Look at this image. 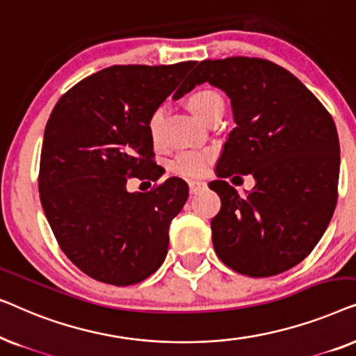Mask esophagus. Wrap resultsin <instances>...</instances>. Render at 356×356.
Returning <instances> with one entry per match:
<instances>
[{
  "mask_svg": "<svg viewBox=\"0 0 356 356\" xmlns=\"http://www.w3.org/2000/svg\"><path fill=\"white\" fill-rule=\"evenodd\" d=\"M206 188H207L206 181H196V179H194V181H189V193H191V194L201 193Z\"/></svg>",
  "mask_w": 356,
  "mask_h": 356,
  "instance_id": "34e87169",
  "label": "esophagus"
}]
</instances>
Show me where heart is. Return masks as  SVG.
Wrapping results in <instances>:
<instances>
[{
  "mask_svg": "<svg viewBox=\"0 0 356 356\" xmlns=\"http://www.w3.org/2000/svg\"><path fill=\"white\" fill-rule=\"evenodd\" d=\"M186 104L189 110L197 116L199 120L207 121L212 118L213 115L223 110V99L218 92L212 89H197L193 94H189ZM163 118V108L159 106L152 111L150 118L147 121L149 134L154 143L159 140V129L160 123ZM216 152L212 149H191L184 150V152L178 154V157L173 160L172 170L179 177L183 178H201L209 172L211 163Z\"/></svg>",
  "mask_w": 356,
  "mask_h": 356,
  "instance_id": "1",
  "label": "heart"
}]
</instances>
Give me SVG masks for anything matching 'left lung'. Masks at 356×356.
Segmentation results:
<instances>
[{"instance_id": "obj_1", "label": "left lung", "mask_w": 356, "mask_h": 356, "mask_svg": "<svg viewBox=\"0 0 356 356\" xmlns=\"http://www.w3.org/2000/svg\"><path fill=\"white\" fill-rule=\"evenodd\" d=\"M209 82L230 97L236 128L217 162L220 212L212 243L223 264L270 277L300 264L324 235L337 204L340 147L332 116L290 71L269 60H206L175 99ZM251 172L257 186L240 197L225 181Z\"/></svg>"}]
</instances>
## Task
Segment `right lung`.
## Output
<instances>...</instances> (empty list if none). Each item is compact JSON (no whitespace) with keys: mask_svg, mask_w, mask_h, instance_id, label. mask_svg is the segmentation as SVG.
<instances>
[{"mask_svg":"<svg viewBox=\"0 0 356 356\" xmlns=\"http://www.w3.org/2000/svg\"><path fill=\"white\" fill-rule=\"evenodd\" d=\"M194 65L106 67L71 87L48 118L42 207L61 251L92 279L134 285L165 261L188 184L173 177L147 193H128L126 183L162 177L147 121Z\"/></svg>","mask_w":356,"mask_h":356,"instance_id":"add662e5","label":"right lung"}]
</instances>
